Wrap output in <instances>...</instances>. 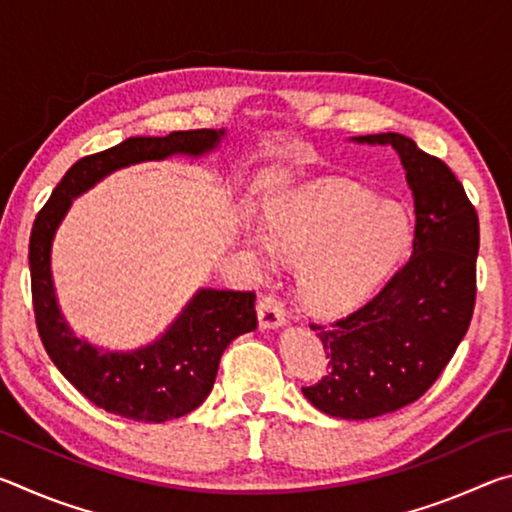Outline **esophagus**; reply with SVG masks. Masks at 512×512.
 Returning a JSON list of instances; mask_svg holds the SVG:
<instances>
[{
    "label": "esophagus",
    "instance_id": "34e87169",
    "mask_svg": "<svg viewBox=\"0 0 512 512\" xmlns=\"http://www.w3.org/2000/svg\"><path fill=\"white\" fill-rule=\"evenodd\" d=\"M284 305L275 296H264L257 302V318L264 329L280 327L284 323Z\"/></svg>",
    "mask_w": 512,
    "mask_h": 512
}]
</instances>
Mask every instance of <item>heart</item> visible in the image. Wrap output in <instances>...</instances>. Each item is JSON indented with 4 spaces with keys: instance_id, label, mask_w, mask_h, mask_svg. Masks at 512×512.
Listing matches in <instances>:
<instances>
[{
    "instance_id": "heart-1",
    "label": "heart",
    "mask_w": 512,
    "mask_h": 512,
    "mask_svg": "<svg viewBox=\"0 0 512 512\" xmlns=\"http://www.w3.org/2000/svg\"><path fill=\"white\" fill-rule=\"evenodd\" d=\"M266 237L248 232L257 257L300 263L298 289L307 307L341 314L372 296L409 253L413 223L402 205L345 180H314L264 205Z\"/></svg>"
}]
</instances>
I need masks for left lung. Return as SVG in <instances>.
<instances>
[{"mask_svg": "<svg viewBox=\"0 0 512 512\" xmlns=\"http://www.w3.org/2000/svg\"><path fill=\"white\" fill-rule=\"evenodd\" d=\"M354 142L391 144L400 155L415 205L413 253L350 316L311 323L329 372L302 393L334 418L368 420L427 393L463 341L476 300L479 216L454 171L411 137L379 133Z\"/></svg>", "mask_w": 512, "mask_h": 512, "instance_id": "8db88e82", "label": "left lung"}]
</instances>
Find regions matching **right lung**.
Wrapping results in <instances>:
<instances>
[{
  "label": "right lung",
  "instance_id": "add662e5",
  "mask_svg": "<svg viewBox=\"0 0 512 512\" xmlns=\"http://www.w3.org/2000/svg\"><path fill=\"white\" fill-rule=\"evenodd\" d=\"M225 131L198 128L167 137H128L74 162L38 212L29 239L31 296L49 359L90 402L135 422H164L198 409L210 395L223 350L257 327L255 291L201 289L158 341L133 352L99 350L76 339L56 302L51 241L76 196L128 164L210 153Z\"/></svg>",
  "mask_w": 512,
  "mask_h": 512
}]
</instances>
